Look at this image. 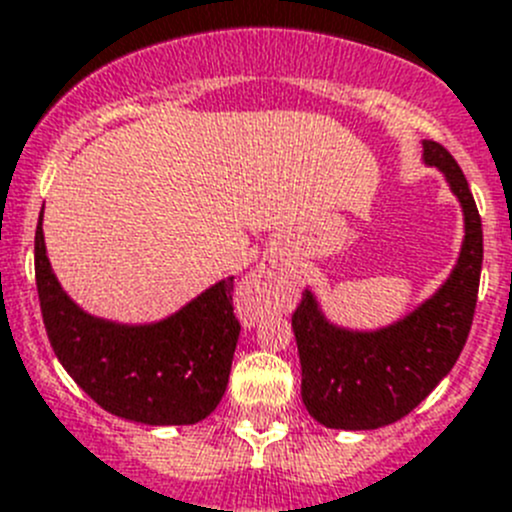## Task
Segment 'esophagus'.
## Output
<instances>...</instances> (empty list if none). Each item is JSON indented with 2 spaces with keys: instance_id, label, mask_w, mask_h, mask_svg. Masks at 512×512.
I'll return each instance as SVG.
<instances>
[{
  "instance_id": "1",
  "label": "esophagus",
  "mask_w": 512,
  "mask_h": 512,
  "mask_svg": "<svg viewBox=\"0 0 512 512\" xmlns=\"http://www.w3.org/2000/svg\"><path fill=\"white\" fill-rule=\"evenodd\" d=\"M293 280V270L283 260H267L247 275L240 285V305L245 310H260L265 303H272Z\"/></svg>"
}]
</instances>
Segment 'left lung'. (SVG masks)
I'll use <instances>...</instances> for the list:
<instances>
[{"label": "left lung", "mask_w": 512, "mask_h": 512, "mask_svg": "<svg viewBox=\"0 0 512 512\" xmlns=\"http://www.w3.org/2000/svg\"><path fill=\"white\" fill-rule=\"evenodd\" d=\"M422 161L444 176L462 209L465 237L447 280L404 318L374 331L333 323L310 288L293 313L303 404L328 429L361 432L399 422L450 374L465 348L480 285L482 222L450 151L422 141Z\"/></svg>", "instance_id": "left-lung-1"}]
</instances>
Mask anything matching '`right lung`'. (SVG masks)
I'll list each match as a JSON object with an SVG mask.
<instances>
[{
    "label": "right lung",
    "mask_w": 512,
    "mask_h": 512,
    "mask_svg": "<svg viewBox=\"0 0 512 512\" xmlns=\"http://www.w3.org/2000/svg\"><path fill=\"white\" fill-rule=\"evenodd\" d=\"M42 217L45 207L35 232L37 295L62 369L95 404L128 422L181 427L209 417L227 389L240 338L232 275L161 321L100 318L62 290L47 257Z\"/></svg>",
    "instance_id": "add662e5"
}]
</instances>
